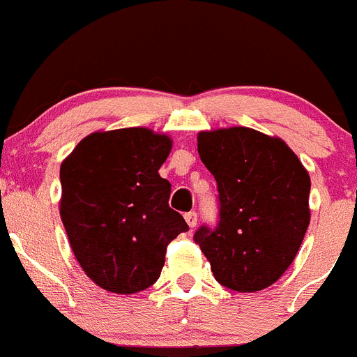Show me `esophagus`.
<instances>
[{"instance_id": "1", "label": "esophagus", "mask_w": 357, "mask_h": 357, "mask_svg": "<svg viewBox=\"0 0 357 357\" xmlns=\"http://www.w3.org/2000/svg\"><path fill=\"white\" fill-rule=\"evenodd\" d=\"M185 222L189 224V227H195L196 224H198V213L196 212L185 213Z\"/></svg>"}]
</instances>
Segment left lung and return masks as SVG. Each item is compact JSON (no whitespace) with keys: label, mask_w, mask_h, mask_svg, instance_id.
<instances>
[{"label":"left lung","mask_w":357,"mask_h":357,"mask_svg":"<svg viewBox=\"0 0 357 357\" xmlns=\"http://www.w3.org/2000/svg\"><path fill=\"white\" fill-rule=\"evenodd\" d=\"M198 152L219 191V222L195 242L213 277L238 293L266 289L300 250L310 222V176L280 138L250 128L202 131Z\"/></svg>","instance_id":"left-lung-1"}]
</instances>
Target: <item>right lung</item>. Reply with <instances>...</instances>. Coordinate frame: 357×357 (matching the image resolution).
<instances>
[{
  "label": "right lung",
  "mask_w": 357,
  "mask_h": 357,
  "mask_svg": "<svg viewBox=\"0 0 357 357\" xmlns=\"http://www.w3.org/2000/svg\"><path fill=\"white\" fill-rule=\"evenodd\" d=\"M169 151L166 135L124 128L89 135L61 165L59 212L71 250L110 293L151 287L168 243L189 229L169 208L172 184L158 173Z\"/></svg>",
  "instance_id": "add662e5"
}]
</instances>
